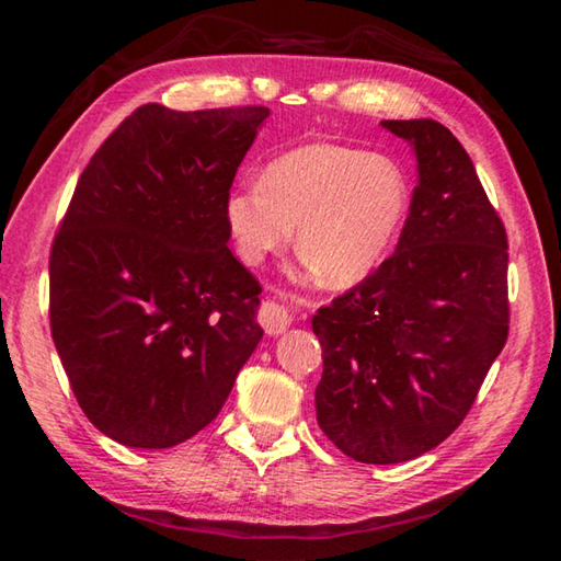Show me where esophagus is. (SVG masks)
Listing matches in <instances>:
<instances>
[{
	"instance_id": "esophagus-1",
	"label": "esophagus",
	"mask_w": 561,
	"mask_h": 561,
	"mask_svg": "<svg viewBox=\"0 0 561 561\" xmlns=\"http://www.w3.org/2000/svg\"><path fill=\"white\" fill-rule=\"evenodd\" d=\"M260 324L264 327V331H267L270 336H279L284 334V331L289 329L291 324V317L289 311L279 307V304L274 301H262V309H260Z\"/></svg>"
}]
</instances>
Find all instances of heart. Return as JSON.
I'll use <instances>...</instances> for the list:
<instances>
[{"mask_svg":"<svg viewBox=\"0 0 561 561\" xmlns=\"http://www.w3.org/2000/svg\"><path fill=\"white\" fill-rule=\"evenodd\" d=\"M411 207V185L396 160L339 144H309L274 160L257 183L225 197V225L247 264L291 240L301 270L324 272L331 287L364 282L391 252Z\"/></svg>","mask_w":561,"mask_h":561,"instance_id":"1","label":"heart"}]
</instances>
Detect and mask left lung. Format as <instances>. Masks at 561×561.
I'll list each match as a JSON object with an SVG mask.
<instances>
[{
	"instance_id": "left-lung-1",
	"label": "left lung",
	"mask_w": 561,
	"mask_h": 561,
	"mask_svg": "<svg viewBox=\"0 0 561 561\" xmlns=\"http://www.w3.org/2000/svg\"><path fill=\"white\" fill-rule=\"evenodd\" d=\"M417 168L396 252L321 307L317 421L358 462L393 465L458 428L507 341V234L460 140L431 118L381 121Z\"/></svg>"
}]
</instances>
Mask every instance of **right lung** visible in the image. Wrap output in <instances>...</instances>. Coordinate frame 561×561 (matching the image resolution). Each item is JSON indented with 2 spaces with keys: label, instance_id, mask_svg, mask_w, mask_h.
Here are the masks:
<instances>
[{
  "label": "right lung",
  "instance_id": "1",
  "mask_svg": "<svg viewBox=\"0 0 561 561\" xmlns=\"http://www.w3.org/2000/svg\"><path fill=\"white\" fill-rule=\"evenodd\" d=\"M270 108L140 106L73 190L49 260L51 336L89 421L160 450L215 421L262 341L225 197Z\"/></svg>",
  "mask_w": 561,
  "mask_h": 561
}]
</instances>
